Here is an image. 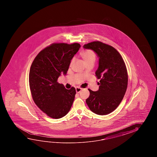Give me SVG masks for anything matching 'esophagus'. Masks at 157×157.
I'll return each mask as SVG.
<instances>
[{
    "label": "esophagus",
    "instance_id": "esophagus-1",
    "mask_svg": "<svg viewBox=\"0 0 157 157\" xmlns=\"http://www.w3.org/2000/svg\"><path fill=\"white\" fill-rule=\"evenodd\" d=\"M81 90H82V89L80 88V87H76V91L77 93H80Z\"/></svg>",
    "mask_w": 157,
    "mask_h": 157
}]
</instances>
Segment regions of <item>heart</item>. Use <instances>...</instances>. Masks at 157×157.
I'll use <instances>...</instances> for the list:
<instances>
[{
	"mask_svg": "<svg viewBox=\"0 0 157 157\" xmlns=\"http://www.w3.org/2000/svg\"><path fill=\"white\" fill-rule=\"evenodd\" d=\"M81 55L83 58V60H85L86 63L92 61L94 62L96 59V54L94 52V51L91 49H85L82 50L81 53ZM75 59V58L72 59L71 61V64L74 63Z\"/></svg>",
	"mask_w": 157,
	"mask_h": 157,
	"instance_id": "heart-1",
	"label": "heart"
}]
</instances>
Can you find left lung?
<instances>
[{"label":"left lung","mask_w":157,"mask_h":157,"mask_svg":"<svg viewBox=\"0 0 157 157\" xmlns=\"http://www.w3.org/2000/svg\"><path fill=\"white\" fill-rule=\"evenodd\" d=\"M83 48L94 50L99 57L95 76L100 80L99 90L89 89L90 95L86 102L94 113L106 115L117 108L127 90L126 64L120 53L109 45L96 41L85 44Z\"/></svg>","instance_id":"obj_1"}]
</instances>
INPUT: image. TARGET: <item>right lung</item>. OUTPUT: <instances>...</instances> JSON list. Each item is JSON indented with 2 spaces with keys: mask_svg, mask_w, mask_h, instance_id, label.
<instances>
[{
  "mask_svg": "<svg viewBox=\"0 0 157 157\" xmlns=\"http://www.w3.org/2000/svg\"><path fill=\"white\" fill-rule=\"evenodd\" d=\"M80 44L53 43L40 51L31 66L29 85L33 100L49 117L66 116L74 102L75 88L66 89L58 82L62 72L66 75L71 60Z\"/></svg>",
  "mask_w": 157,
  "mask_h": 157,
  "instance_id": "obj_1",
  "label": "right lung"
}]
</instances>
